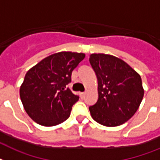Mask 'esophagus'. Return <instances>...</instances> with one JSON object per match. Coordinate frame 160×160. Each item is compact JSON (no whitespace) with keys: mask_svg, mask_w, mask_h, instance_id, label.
<instances>
[{"mask_svg":"<svg viewBox=\"0 0 160 160\" xmlns=\"http://www.w3.org/2000/svg\"><path fill=\"white\" fill-rule=\"evenodd\" d=\"M84 96H85V93H84V92H83V93H80V97H81V98H84Z\"/></svg>","mask_w":160,"mask_h":160,"instance_id":"esophagus-1","label":"esophagus"}]
</instances>
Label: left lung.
<instances>
[{
	"label": "left lung",
	"mask_w": 160,
	"mask_h": 160,
	"mask_svg": "<svg viewBox=\"0 0 160 160\" xmlns=\"http://www.w3.org/2000/svg\"><path fill=\"white\" fill-rule=\"evenodd\" d=\"M89 62L98 79V98L89 108L95 122L118 127L132 118L144 96L141 76L127 62L114 56L93 53Z\"/></svg>",
	"instance_id": "obj_1"
}]
</instances>
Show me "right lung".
Returning a JSON list of instances; mask_svg holds the SVG:
<instances>
[{
    "label": "right lung",
    "instance_id": "obj_1",
    "mask_svg": "<svg viewBox=\"0 0 160 160\" xmlns=\"http://www.w3.org/2000/svg\"><path fill=\"white\" fill-rule=\"evenodd\" d=\"M84 53L60 52L29 69L19 89L24 110L35 122L44 127L67 120L78 100L67 85L71 73L84 58Z\"/></svg>",
    "mask_w": 160,
    "mask_h": 160
}]
</instances>
